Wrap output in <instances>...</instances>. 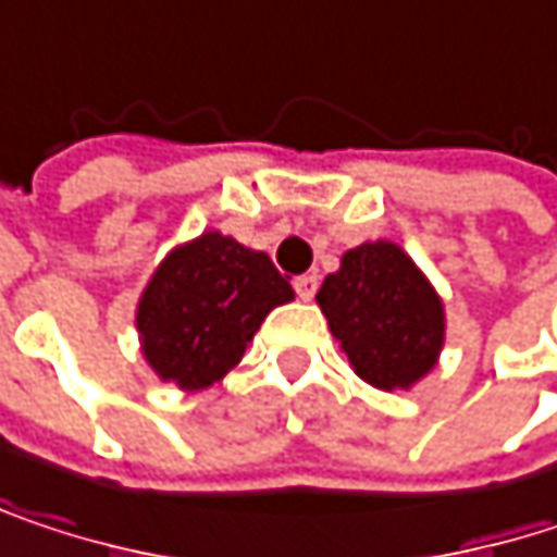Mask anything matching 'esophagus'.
<instances>
[{"mask_svg": "<svg viewBox=\"0 0 557 557\" xmlns=\"http://www.w3.org/2000/svg\"><path fill=\"white\" fill-rule=\"evenodd\" d=\"M293 286H296V296L299 299H312L315 289H319V277L315 274H302V277L293 280Z\"/></svg>", "mask_w": 557, "mask_h": 557, "instance_id": "esophagus-1", "label": "esophagus"}]
</instances>
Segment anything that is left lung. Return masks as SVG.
<instances>
[{
	"instance_id": "8db88e82",
	"label": "left lung",
	"mask_w": 557,
	"mask_h": 557,
	"mask_svg": "<svg viewBox=\"0 0 557 557\" xmlns=\"http://www.w3.org/2000/svg\"><path fill=\"white\" fill-rule=\"evenodd\" d=\"M315 302L363 382L385 392L411 388L436 367L446 337L443 302L395 242L350 248Z\"/></svg>"
}]
</instances>
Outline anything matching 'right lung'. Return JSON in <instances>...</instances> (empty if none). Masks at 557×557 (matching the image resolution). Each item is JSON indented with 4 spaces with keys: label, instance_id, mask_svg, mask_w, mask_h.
<instances>
[{
    "label": "right lung",
    "instance_id": "add662e5",
    "mask_svg": "<svg viewBox=\"0 0 557 557\" xmlns=\"http://www.w3.org/2000/svg\"><path fill=\"white\" fill-rule=\"evenodd\" d=\"M293 299L289 280L264 251L223 232L177 245L136 306L143 357L184 392L220 382L242 360L271 309Z\"/></svg>",
    "mask_w": 557,
    "mask_h": 557
}]
</instances>
